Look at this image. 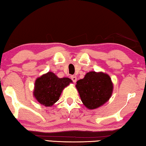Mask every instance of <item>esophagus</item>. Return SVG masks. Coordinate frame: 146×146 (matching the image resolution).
Segmentation results:
<instances>
[{
  "instance_id": "34e87169",
  "label": "esophagus",
  "mask_w": 146,
  "mask_h": 146,
  "mask_svg": "<svg viewBox=\"0 0 146 146\" xmlns=\"http://www.w3.org/2000/svg\"><path fill=\"white\" fill-rule=\"evenodd\" d=\"M71 79L73 81L74 83H76V81H77V77L76 76H71Z\"/></svg>"
}]
</instances>
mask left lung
<instances>
[{
  "label": "left lung",
  "mask_w": 146,
  "mask_h": 146,
  "mask_svg": "<svg viewBox=\"0 0 146 146\" xmlns=\"http://www.w3.org/2000/svg\"><path fill=\"white\" fill-rule=\"evenodd\" d=\"M76 87L84 106L89 110H94L108 101L113 93V85L108 74L91 71L76 82Z\"/></svg>",
  "instance_id": "obj_1"
}]
</instances>
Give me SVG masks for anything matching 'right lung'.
I'll return each instance as SVG.
<instances>
[{
  "instance_id": "1",
  "label": "right lung",
  "mask_w": 146,
  "mask_h": 146,
  "mask_svg": "<svg viewBox=\"0 0 146 146\" xmlns=\"http://www.w3.org/2000/svg\"><path fill=\"white\" fill-rule=\"evenodd\" d=\"M72 83L70 78L57 77L48 72L36 78L35 82L33 95L40 104L50 107L59 100L62 91Z\"/></svg>"
}]
</instances>
